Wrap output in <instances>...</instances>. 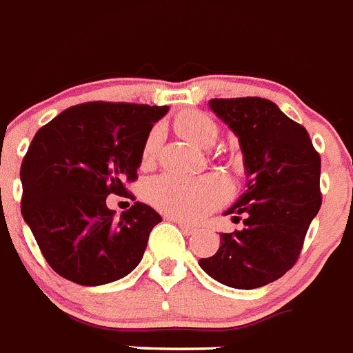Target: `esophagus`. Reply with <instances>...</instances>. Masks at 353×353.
<instances>
[{
	"label": "esophagus",
	"mask_w": 353,
	"mask_h": 353,
	"mask_svg": "<svg viewBox=\"0 0 353 353\" xmlns=\"http://www.w3.org/2000/svg\"><path fill=\"white\" fill-rule=\"evenodd\" d=\"M170 220H174V222H176L177 225H179V228L186 232V234H195V232H197V228H195V225H192V223L185 222V220H181V219H170Z\"/></svg>",
	"instance_id": "34e87169"
}]
</instances>
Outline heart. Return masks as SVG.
<instances>
[{
    "instance_id": "1",
    "label": "heart",
    "mask_w": 353,
    "mask_h": 353,
    "mask_svg": "<svg viewBox=\"0 0 353 353\" xmlns=\"http://www.w3.org/2000/svg\"><path fill=\"white\" fill-rule=\"evenodd\" d=\"M176 128L183 137L202 147H210L219 134L216 124L201 112H188L177 117ZM158 147L159 130L154 128L143 143V163H151ZM145 195L152 206L174 219L199 220L229 197V185L216 174L181 176L176 172H163L147 183Z\"/></svg>"
}]
</instances>
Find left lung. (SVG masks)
Instances as JSON below:
<instances>
[{"label": "left lung", "instance_id": "obj_1", "mask_svg": "<svg viewBox=\"0 0 353 353\" xmlns=\"http://www.w3.org/2000/svg\"><path fill=\"white\" fill-rule=\"evenodd\" d=\"M211 112L238 137L247 188L223 214L243 229L220 232V247L199 266L236 290L274 283L295 265L321 206L320 154L305 128L261 97L211 99Z\"/></svg>", "mask_w": 353, "mask_h": 353}]
</instances>
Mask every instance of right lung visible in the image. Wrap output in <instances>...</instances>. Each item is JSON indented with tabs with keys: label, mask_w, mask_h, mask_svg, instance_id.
<instances>
[{
	"label": "right lung",
	"mask_w": 353,
	"mask_h": 353,
	"mask_svg": "<svg viewBox=\"0 0 353 353\" xmlns=\"http://www.w3.org/2000/svg\"><path fill=\"white\" fill-rule=\"evenodd\" d=\"M168 106L85 103L37 131L21 165V213L49 266L70 283L103 286L131 274L161 216L134 206L115 219L110 194H128L142 149Z\"/></svg>",
	"instance_id": "obj_1"
}]
</instances>
